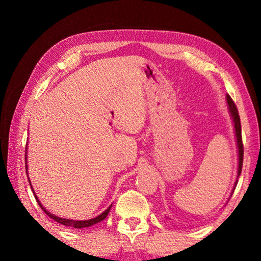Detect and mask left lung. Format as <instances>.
Returning <instances> with one entry per match:
<instances>
[{
  "label": "left lung",
  "instance_id": "1",
  "mask_svg": "<svg viewBox=\"0 0 261 261\" xmlns=\"http://www.w3.org/2000/svg\"><path fill=\"white\" fill-rule=\"evenodd\" d=\"M227 101L229 106V110H230L232 121H233V126H235V134H236V139H237V147H238V176L242 173V167H243V155H244V147H243V141H242V127H241V118L240 114H238V110L235 102H233L230 95H227ZM237 182L235 183V185ZM235 189V188H233Z\"/></svg>",
  "mask_w": 261,
  "mask_h": 261
}]
</instances>
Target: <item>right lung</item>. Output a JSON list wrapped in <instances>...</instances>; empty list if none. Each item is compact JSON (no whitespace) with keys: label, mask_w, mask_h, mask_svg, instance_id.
<instances>
[{"label":"right lung","mask_w":261,"mask_h":261,"mask_svg":"<svg viewBox=\"0 0 261 261\" xmlns=\"http://www.w3.org/2000/svg\"><path fill=\"white\" fill-rule=\"evenodd\" d=\"M25 153H26V152H25ZM25 160H26V154H25ZM25 162H26V161H25ZM25 167H26V165H25ZM26 171H28V170H26ZM30 185H31V183H30ZM31 188H32V187H31ZM32 190H33V189H32ZM33 194H34L35 199H37V201H38L39 206L41 207L42 211L45 212V213H46L48 216H49V218H51L53 220L56 221V222H59V223H61V224H64V226H67V227H72V228H77V229H82V228L91 227V226H93V224H95V223L100 222V221L105 220V219H106V216H107V215H108V213H109V211H110V207H112V206H109V207H108V210H106L102 214H100L99 216H96V218H94V219H91V220H85V221H76V220L62 219V218H59V216H55L54 214H50L49 212L46 211V208H45V207H43V206L41 205V202L39 201L38 197L35 196V193H34V192H33Z\"/></svg>","instance_id":"1"}]
</instances>
